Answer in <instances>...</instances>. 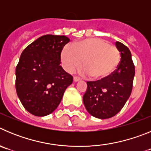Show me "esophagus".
<instances>
[{
  "label": "esophagus",
  "mask_w": 151,
  "mask_h": 151,
  "mask_svg": "<svg viewBox=\"0 0 151 151\" xmlns=\"http://www.w3.org/2000/svg\"><path fill=\"white\" fill-rule=\"evenodd\" d=\"M73 79H74V82H78V81H80V78L78 76H74Z\"/></svg>",
  "instance_id": "34e87169"
}]
</instances>
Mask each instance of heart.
Listing matches in <instances>:
<instances>
[{"label":"heart","instance_id":"1","mask_svg":"<svg viewBox=\"0 0 151 151\" xmlns=\"http://www.w3.org/2000/svg\"><path fill=\"white\" fill-rule=\"evenodd\" d=\"M63 67L69 73L84 66L85 73L94 79L102 80L110 76L119 66L120 51L116 47L101 38H90L76 45H66L61 52ZM85 62H83V60Z\"/></svg>","mask_w":151,"mask_h":151}]
</instances>
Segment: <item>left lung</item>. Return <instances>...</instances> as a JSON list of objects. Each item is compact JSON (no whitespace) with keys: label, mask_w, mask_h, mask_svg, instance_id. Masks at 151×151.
<instances>
[{"label":"left lung","mask_w":151,"mask_h":151,"mask_svg":"<svg viewBox=\"0 0 151 151\" xmlns=\"http://www.w3.org/2000/svg\"><path fill=\"white\" fill-rule=\"evenodd\" d=\"M121 53V61L114 73L108 78L87 82L83 103L91 115L98 119H109L122 110L132 90L134 66L127 47L116 41Z\"/></svg>","instance_id":"8db88e82"}]
</instances>
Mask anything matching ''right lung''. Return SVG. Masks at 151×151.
<instances>
[{"label": "right lung", "mask_w": 151, "mask_h": 151, "mask_svg": "<svg viewBox=\"0 0 151 151\" xmlns=\"http://www.w3.org/2000/svg\"><path fill=\"white\" fill-rule=\"evenodd\" d=\"M69 41L64 35H46L24 49L16 68V89L28 112L45 116L54 111L73 77L63 70L60 54Z\"/></svg>", "instance_id": "obj_1"}]
</instances>
